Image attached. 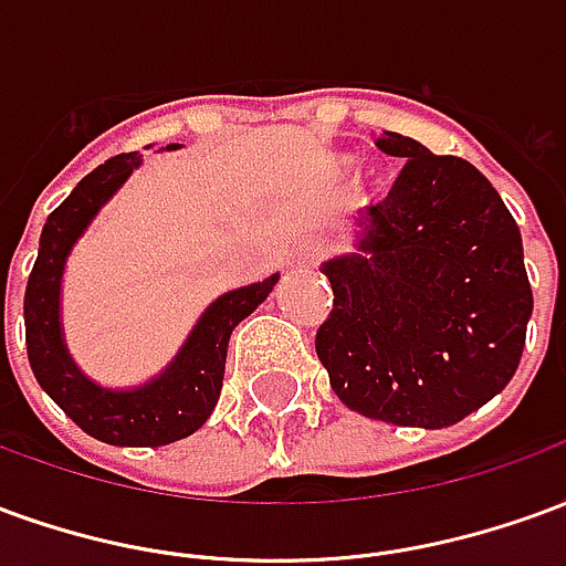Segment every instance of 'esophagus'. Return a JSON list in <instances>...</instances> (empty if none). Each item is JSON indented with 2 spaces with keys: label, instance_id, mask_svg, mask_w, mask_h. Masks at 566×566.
<instances>
[{
  "label": "esophagus",
  "instance_id": "obj_1",
  "mask_svg": "<svg viewBox=\"0 0 566 566\" xmlns=\"http://www.w3.org/2000/svg\"><path fill=\"white\" fill-rule=\"evenodd\" d=\"M315 260H318V242H315V239H306V242L294 251L291 263H294V266H315Z\"/></svg>",
  "mask_w": 566,
  "mask_h": 566
}]
</instances>
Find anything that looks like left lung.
Returning a JSON list of instances; mask_svg holds the SVG:
<instances>
[{
  "instance_id": "1",
  "label": "left lung",
  "mask_w": 566,
  "mask_h": 566,
  "mask_svg": "<svg viewBox=\"0 0 566 566\" xmlns=\"http://www.w3.org/2000/svg\"><path fill=\"white\" fill-rule=\"evenodd\" d=\"M403 169L360 211L355 254L327 260L333 312L315 336L348 409L400 427L458 424L518 369L534 294L518 223L473 163L381 133Z\"/></svg>"
}]
</instances>
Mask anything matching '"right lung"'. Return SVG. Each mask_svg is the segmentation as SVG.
I'll list each match as a JSON object with an SVG mask.
<instances>
[{
    "instance_id": "right-lung-1",
    "label": "right lung",
    "mask_w": 566,
    "mask_h": 566,
    "mask_svg": "<svg viewBox=\"0 0 566 566\" xmlns=\"http://www.w3.org/2000/svg\"><path fill=\"white\" fill-rule=\"evenodd\" d=\"M175 148L178 145H166V150ZM139 166V150L117 154L103 166H96L91 175H84L78 187L48 214L39 239V258L23 296V321H27V355L35 379L84 433L108 446L154 449L190 437L209 421L211 409L221 397L230 333L270 296L279 275L218 296L199 315L172 364L157 379L124 391L103 388L87 379L72 360L63 339L60 284L66 272L69 251Z\"/></svg>"
}]
</instances>
